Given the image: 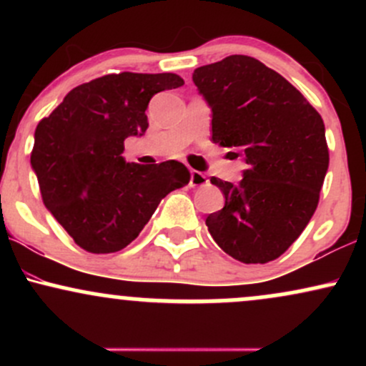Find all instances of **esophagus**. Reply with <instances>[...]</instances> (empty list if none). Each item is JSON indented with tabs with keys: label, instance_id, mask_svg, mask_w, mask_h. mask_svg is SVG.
Instances as JSON below:
<instances>
[{
	"label": "esophagus",
	"instance_id": "34e87169",
	"mask_svg": "<svg viewBox=\"0 0 366 366\" xmlns=\"http://www.w3.org/2000/svg\"><path fill=\"white\" fill-rule=\"evenodd\" d=\"M209 180L207 179V175L201 174L197 170H191V179H189V184L191 187H201V186H207Z\"/></svg>",
	"mask_w": 366,
	"mask_h": 366
}]
</instances>
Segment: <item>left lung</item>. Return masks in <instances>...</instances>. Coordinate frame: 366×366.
Wrapping results in <instances>:
<instances>
[{"label":"left lung","mask_w":366,"mask_h":366,"mask_svg":"<svg viewBox=\"0 0 366 366\" xmlns=\"http://www.w3.org/2000/svg\"><path fill=\"white\" fill-rule=\"evenodd\" d=\"M192 81L212 107V141L247 165L237 184L212 179L225 207L208 215L209 234L242 263L277 259L320 199L329 169L320 113L282 75L246 54L199 66Z\"/></svg>","instance_id":"obj_1"}]
</instances>
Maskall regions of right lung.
I'll return each instance as SVG.
<instances>
[{
    "label": "right lung",
    "instance_id": "obj_1",
    "mask_svg": "<svg viewBox=\"0 0 366 366\" xmlns=\"http://www.w3.org/2000/svg\"><path fill=\"white\" fill-rule=\"evenodd\" d=\"M182 84L177 74H108L74 87L37 124L31 165L43 203L87 253L124 249L159 201L189 184L175 159L139 165L122 157L124 141L148 129L149 99Z\"/></svg>",
    "mask_w": 366,
    "mask_h": 366
}]
</instances>
